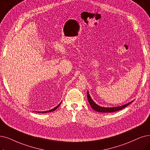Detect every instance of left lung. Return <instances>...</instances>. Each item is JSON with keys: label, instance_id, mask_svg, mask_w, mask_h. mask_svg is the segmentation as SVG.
<instances>
[{"label": "left lung", "instance_id": "1", "mask_svg": "<svg viewBox=\"0 0 150 150\" xmlns=\"http://www.w3.org/2000/svg\"><path fill=\"white\" fill-rule=\"evenodd\" d=\"M87 99L88 101L89 102V104L91 105V107L92 108V109L96 111H98V112H116L117 111L119 110H121L124 108L126 107L127 106H128L129 105H130L132 101L126 105H124L121 106H118V107H113V108H105V107H101L98 106V105L96 104L94 101L92 100V99L91 98V96H90L88 92H87Z\"/></svg>", "mask_w": 150, "mask_h": 150}]
</instances>
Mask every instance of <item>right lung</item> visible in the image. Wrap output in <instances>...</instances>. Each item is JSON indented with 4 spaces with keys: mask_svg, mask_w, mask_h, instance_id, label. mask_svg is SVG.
<instances>
[{
    "mask_svg": "<svg viewBox=\"0 0 150 150\" xmlns=\"http://www.w3.org/2000/svg\"><path fill=\"white\" fill-rule=\"evenodd\" d=\"M60 105H61V103H59L58 105H57L56 107H55L54 108H53V109H52V110H49V111H42V112H52V111H55L57 108H58L60 106Z\"/></svg>",
    "mask_w": 150,
    "mask_h": 150,
    "instance_id": "right-lung-1",
    "label": "right lung"
}]
</instances>
